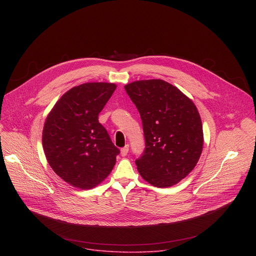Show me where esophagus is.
Instances as JSON below:
<instances>
[{
	"label": "esophagus",
	"mask_w": 256,
	"mask_h": 256,
	"mask_svg": "<svg viewBox=\"0 0 256 256\" xmlns=\"http://www.w3.org/2000/svg\"><path fill=\"white\" fill-rule=\"evenodd\" d=\"M128 144H126V147H124V148L120 150V155H122V157H126V156L128 155Z\"/></svg>",
	"instance_id": "1"
}]
</instances>
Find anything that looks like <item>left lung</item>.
I'll return each instance as SVG.
<instances>
[{"instance_id":"left-lung-1","label":"left lung","mask_w":256,"mask_h":256,"mask_svg":"<svg viewBox=\"0 0 256 256\" xmlns=\"http://www.w3.org/2000/svg\"><path fill=\"white\" fill-rule=\"evenodd\" d=\"M124 89L140 112L146 148L136 160L140 176L169 188L196 167L204 146L198 110L192 99L161 79L134 81Z\"/></svg>"}]
</instances>
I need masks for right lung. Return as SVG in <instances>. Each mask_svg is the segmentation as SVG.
<instances>
[{
	"mask_svg": "<svg viewBox=\"0 0 256 256\" xmlns=\"http://www.w3.org/2000/svg\"><path fill=\"white\" fill-rule=\"evenodd\" d=\"M116 89V84L104 82L72 87L58 100L44 122L46 160L56 175L76 188H94L116 165L120 150L98 122Z\"/></svg>",
	"mask_w": 256,
	"mask_h": 256,
	"instance_id": "obj_1",
	"label": "right lung"
}]
</instances>
